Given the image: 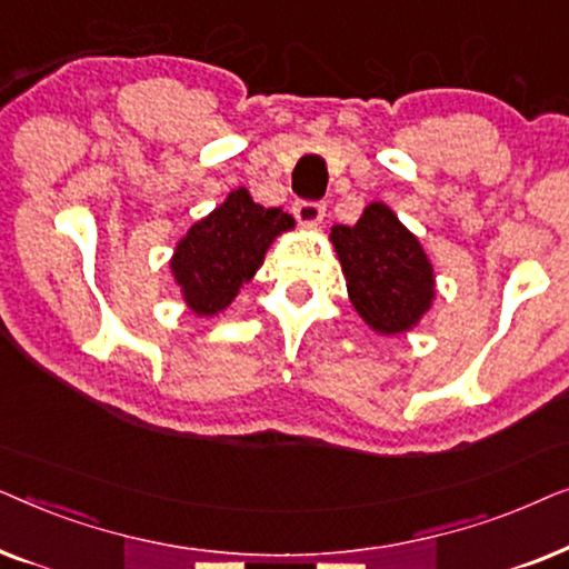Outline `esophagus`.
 Instances as JSON below:
<instances>
[{"label": "esophagus", "instance_id": "esophagus-1", "mask_svg": "<svg viewBox=\"0 0 569 569\" xmlns=\"http://www.w3.org/2000/svg\"><path fill=\"white\" fill-rule=\"evenodd\" d=\"M292 212H295V220H298L302 228H316V224L323 222L326 207L321 201H298V204L292 207Z\"/></svg>", "mask_w": 569, "mask_h": 569}]
</instances>
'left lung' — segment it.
I'll return each instance as SVG.
<instances>
[{
    "label": "left lung",
    "mask_w": 569,
    "mask_h": 569,
    "mask_svg": "<svg viewBox=\"0 0 569 569\" xmlns=\"http://www.w3.org/2000/svg\"><path fill=\"white\" fill-rule=\"evenodd\" d=\"M347 279V295L380 337L407 333L435 300V269L422 243L383 201L362 209L360 220L329 232Z\"/></svg>",
    "instance_id": "left-lung-1"
}]
</instances>
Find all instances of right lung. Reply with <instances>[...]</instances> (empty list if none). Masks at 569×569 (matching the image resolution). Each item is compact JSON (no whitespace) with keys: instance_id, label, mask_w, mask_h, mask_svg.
<instances>
[{"instance_id":"1","label":"right lung","mask_w":569,"mask_h":569,"mask_svg":"<svg viewBox=\"0 0 569 569\" xmlns=\"http://www.w3.org/2000/svg\"><path fill=\"white\" fill-rule=\"evenodd\" d=\"M292 228L295 220L282 209L256 204L243 186L232 189L186 230L170 256V274L186 308L199 318L222 313L261 269L269 246Z\"/></svg>"}]
</instances>
